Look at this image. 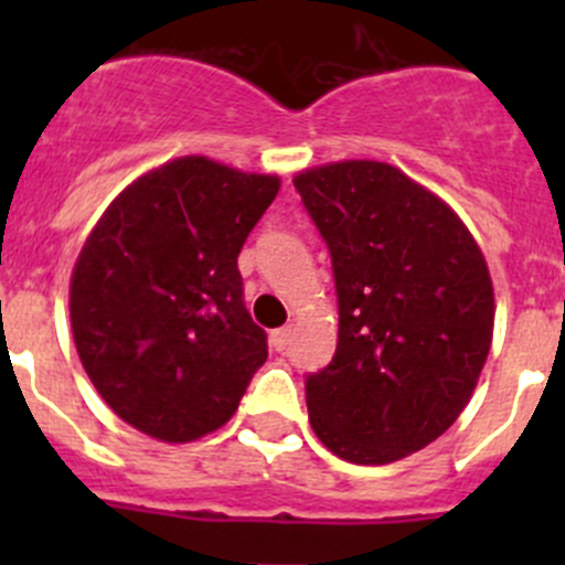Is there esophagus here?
<instances>
[{
    "mask_svg": "<svg viewBox=\"0 0 565 565\" xmlns=\"http://www.w3.org/2000/svg\"><path fill=\"white\" fill-rule=\"evenodd\" d=\"M289 341H292V328H278V330H273V333H270V344H273V350H276V352L287 350Z\"/></svg>",
    "mask_w": 565,
    "mask_h": 565,
    "instance_id": "esophagus-1",
    "label": "esophagus"
}]
</instances>
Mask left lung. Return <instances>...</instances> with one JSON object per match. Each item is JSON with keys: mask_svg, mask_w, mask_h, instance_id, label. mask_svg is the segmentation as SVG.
<instances>
[{"mask_svg": "<svg viewBox=\"0 0 565 565\" xmlns=\"http://www.w3.org/2000/svg\"><path fill=\"white\" fill-rule=\"evenodd\" d=\"M330 250L339 344L306 377L315 435L388 465L443 435L476 391L494 324L487 259L459 215L396 167L341 161L295 177Z\"/></svg>", "mask_w": 565, "mask_h": 565, "instance_id": "8db88e82", "label": "left lung"}]
</instances>
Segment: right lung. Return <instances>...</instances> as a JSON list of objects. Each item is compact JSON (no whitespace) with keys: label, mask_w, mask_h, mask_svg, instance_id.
Instances as JSON below:
<instances>
[{"label":"right lung","mask_w":565,"mask_h":565,"mask_svg":"<svg viewBox=\"0 0 565 565\" xmlns=\"http://www.w3.org/2000/svg\"><path fill=\"white\" fill-rule=\"evenodd\" d=\"M278 185L177 158L130 182L89 232L71 278L73 341L100 398L134 429L188 443L235 415L267 361L237 254Z\"/></svg>","instance_id":"obj_1"}]
</instances>
